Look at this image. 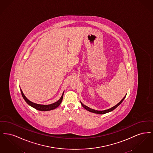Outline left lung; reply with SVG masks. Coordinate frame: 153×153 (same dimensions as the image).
<instances>
[{
    "label": "left lung",
    "mask_w": 153,
    "mask_h": 153,
    "mask_svg": "<svg viewBox=\"0 0 153 153\" xmlns=\"http://www.w3.org/2000/svg\"><path fill=\"white\" fill-rule=\"evenodd\" d=\"M126 95H127V94H126ZM126 95L123 98V99H122L120 102H119L116 105H115L114 107H112V108H109V109H106V110H104V111H97V110H95V109H91V108H89L87 106L84 105L81 102V103L82 106L85 109H87V111H89V112H94V113H95V114H106V113H107V112H109L110 111H113L114 109H115L117 107H118V106L123 101L124 99H125V97H126Z\"/></svg>",
    "instance_id": "obj_1"
}]
</instances>
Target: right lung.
<instances>
[{
    "instance_id": "obj_1",
    "label": "right lung",
    "mask_w": 153,
    "mask_h": 153,
    "mask_svg": "<svg viewBox=\"0 0 153 153\" xmlns=\"http://www.w3.org/2000/svg\"><path fill=\"white\" fill-rule=\"evenodd\" d=\"M21 94H22V97L24 99V100L26 101V102L30 105V106H31L32 107L34 108L35 109L39 110V111H50L52 109H55L57 107H58V106L60 105V104L61 103V102L62 100L63 99V95H64V92L62 94V95L61 96V97L59 99L57 102H55L54 103H53L51 104H49V105H42V104H36L34 102L30 101L29 100H28L25 95L23 94V92H22L21 89Z\"/></svg>"
}]
</instances>
